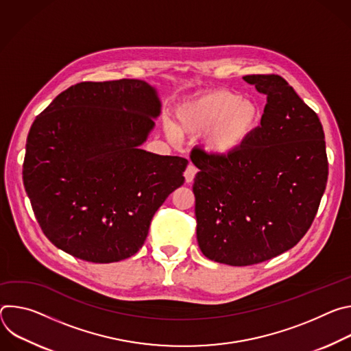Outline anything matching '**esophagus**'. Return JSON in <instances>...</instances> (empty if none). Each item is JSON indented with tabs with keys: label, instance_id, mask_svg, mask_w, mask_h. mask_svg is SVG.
<instances>
[{
	"label": "esophagus",
	"instance_id": "1",
	"mask_svg": "<svg viewBox=\"0 0 351 351\" xmlns=\"http://www.w3.org/2000/svg\"><path fill=\"white\" fill-rule=\"evenodd\" d=\"M195 173H197V168L194 165L189 164L186 171H184V173H183L184 179H186V183H191L194 180V178H195Z\"/></svg>",
	"mask_w": 351,
	"mask_h": 351
}]
</instances>
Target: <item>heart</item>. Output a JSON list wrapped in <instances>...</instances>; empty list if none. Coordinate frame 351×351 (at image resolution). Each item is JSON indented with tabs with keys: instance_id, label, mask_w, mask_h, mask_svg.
Masks as SVG:
<instances>
[{
	"instance_id": "heart-1",
	"label": "heart",
	"mask_w": 351,
	"mask_h": 351,
	"mask_svg": "<svg viewBox=\"0 0 351 351\" xmlns=\"http://www.w3.org/2000/svg\"><path fill=\"white\" fill-rule=\"evenodd\" d=\"M175 115L178 126L167 122V136L178 141L179 130L191 136L204 134V148L217 157L241 152L263 122V111L254 101L223 88L187 98L176 108Z\"/></svg>"
}]
</instances>
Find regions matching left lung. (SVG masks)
I'll list each match as a JSON object with an SVG mask.
<instances>
[{
    "label": "left lung",
    "mask_w": 351,
    "mask_h": 351,
    "mask_svg": "<svg viewBox=\"0 0 351 351\" xmlns=\"http://www.w3.org/2000/svg\"><path fill=\"white\" fill-rule=\"evenodd\" d=\"M243 79L267 97L253 138L229 157L190 156L199 169L193 184L198 247L233 267L271 260L302 240L328 180L318 115L279 75Z\"/></svg>",
    "instance_id": "8db88e82"
}]
</instances>
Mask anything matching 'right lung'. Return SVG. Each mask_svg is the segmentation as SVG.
<instances>
[{"instance_id": "1", "label": "right lung", "mask_w": 351, "mask_h": 351, "mask_svg": "<svg viewBox=\"0 0 351 351\" xmlns=\"http://www.w3.org/2000/svg\"><path fill=\"white\" fill-rule=\"evenodd\" d=\"M161 103L137 79L82 82L54 98L26 141L23 184L56 247L95 264L136 254L187 160L138 148Z\"/></svg>"}]
</instances>
